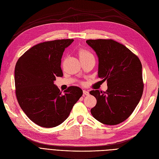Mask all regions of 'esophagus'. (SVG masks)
<instances>
[{"mask_svg":"<svg viewBox=\"0 0 159 159\" xmlns=\"http://www.w3.org/2000/svg\"><path fill=\"white\" fill-rule=\"evenodd\" d=\"M83 92H84V94L85 95H88L89 94V91H88V90L84 89V90H83Z\"/></svg>","mask_w":159,"mask_h":159,"instance_id":"esophagus-1","label":"esophagus"}]
</instances>
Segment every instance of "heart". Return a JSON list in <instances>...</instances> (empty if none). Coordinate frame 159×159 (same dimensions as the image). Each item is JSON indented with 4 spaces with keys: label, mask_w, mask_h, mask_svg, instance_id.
<instances>
[{
    "label": "heart",
    "mask_w": 159,
    "mask_h": 159,
    "mask_svg": "<svg viewBox=\"0 0 159 159\" xmlns=\"http://www.w3.org/2000/svg\"><path fill=\"white\" fill-rule=\"evenodd\" d=\"M78 54H79V57H80V60H83L85 58H87V57H89L93 56V54H91L89 51H88V50H85V49H80L79 50Z\"/></svg>",
    "instance_id": "b5f03b06"
}]
</instances>
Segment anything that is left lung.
<instances>
[{"label":"left lung","instance_id":"obj_1","mask_svg":"<svg viewBox=\"0 0 159 159\" xmlns=\"http://www.w3.org/2000/svg\"><path fill=\"white\" fill-rule=\"evenodd\" d=\"M98 56V77L107 81L106 91L92 90L97 99L91 113L108 125L122 123L132 114L140 101L144 84L142 64L126 46L111 39L88 40Z\"/></svg>","mask_w":159,"mask_h":159}]
</instances>
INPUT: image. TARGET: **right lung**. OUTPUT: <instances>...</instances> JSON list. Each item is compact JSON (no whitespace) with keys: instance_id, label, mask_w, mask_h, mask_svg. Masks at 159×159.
I'll use <instances>...</instances> for the list:
<instances>
[{"instance_id":"1","label":"right lung","mask_w":159,"mask_h":159,"mask_svg":"<svg viewBox=\"0 0 159 159\" xmlns=\"http://www.w3.org/2000/svg\"><path fill=\"white\" fill-rule=\"evenodd\" d=\"M74 39L44 42L27 50L14 70L16 95L21 109L31 121L43 127L59 125L68 117L74 104L83 94L70 86L64 94L54 84L63 76L61 59Z\"/></svg>"}]
</instances>
